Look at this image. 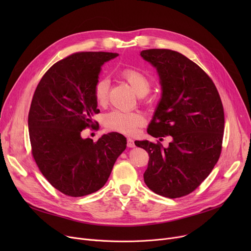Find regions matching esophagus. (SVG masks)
<instances>
[{
    "mask_svg": "<svg viewBox=\"0 0 251 251\" xmlns=\"http://www.w3.org/2000/svg\"><path fill=\"white\" fill-rule=\"evenodd\" d=\"M127 147H128V148H130V149L134 148V147H135L134 140H133V139H131V138H127Z\"/></svg>",
    "mask_w": 251,
    "mask_h": 251,
    "instance_id": "1",
    "label": "esophagus"
}]
</instances>
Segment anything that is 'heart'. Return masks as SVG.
<instances>
[{
  "label": "heart",
  "instance_id": "1",
  "mask_svg": "<svg viewBox=\"0 0 251 251\" xmlns=\"http://www.w3.org/2000/svg\"><path fill=\"white\" fill-rule=\"evenodd\" d=\"M122 78L133 88L138 97L147 96L151 90L150 79L135 69H124L121 72ZM109 80L107 78H101L95 86V98L99 104H103L108 100L109 94ZM146 119L136 112H124L114 110L104 117V125L110 130L120 132L123 134H133L138 127L144 124Z\"/></svg>",
  "mask_w": 251,
  "mask_h": 251
}]
</instances>
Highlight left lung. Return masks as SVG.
<instances>
[{"mask_svg": "<svg viewBox=\"0 0 251 251\" xmlns=\"http://www.w3.org/2000/svg\"><path fill=\"white\" fill-rule=\"evenodd\" d=\"M140 56L155 68L162 88L148 133L172 136L168 148L135 141L150 155L144 182L154 193L177 199L199 187L219 160L225 124L222 100L212 79L180 52L151 49Z\"/></svg>", "mask_w": 251, "mask_h": 251, "instance_id": "left-lung-1", "label": "left lung"}]
</instances>
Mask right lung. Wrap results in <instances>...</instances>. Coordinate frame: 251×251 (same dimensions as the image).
<instances>
[{
    "mask_svg": "<svg viewBox=\"0 0 251 251\" xmlns=\"http://www.w3.org/2000/svg\"><path fill=\"white\" fill-rule=\"evenodd\" d=\"M117 52L82 51L65 58L46 72L32 98L28 130L32 154L43 175L69 196H84L108 181L125 136L102 134L97 142L82 138L98 114L95 86L102 65Z\"/></svg>",
    "mask_w": 251,
    "mask_h": 251,
    "instance_id": "1",
    "label": "right lung"
}]
</instances>
